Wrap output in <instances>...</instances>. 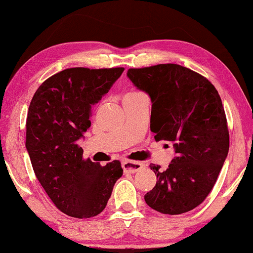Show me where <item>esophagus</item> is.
I'll list each match as a JSON object with an SVG mask.
<instances>
[{
    "mask_svg": "<svg viewBox=\"0 0 253 253\" xmlns=\"http://www.w3.org/2000/svg\"><path fill=\"white\" fill-rule=\"evenodd\" d=\"M143 167V164L140 161H132V160H125L123 161V169L125 172H135Z\"/></svg>",
    "mask_w": 253,
    "mask_h": 253,
    "instance_id": "1",
    "label": "esophagus"
}]
</instances>
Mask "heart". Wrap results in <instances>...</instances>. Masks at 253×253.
I'll return each mask as SVG.
<instances>
[{"instance_id": "heart-1", "label": "heart", "mask_w": 253, "mask_h": 253, "mask_svg": "<svg viewBox=\"0 0 253 253\" xmlns=\"http://www.w3.org/2000/svg\"><path fill=\"white\" fill-rule=\"evenodd\" d=\"M142 94V92H139V91H130L128 93L125 94L124 99H130V98H134V97H137V95Z\"/></svg>"}]
</instances>
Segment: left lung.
<instances>
[{
    "label": "left lung",
    "mask_w": 253,
    "mask_h": 253,
    "mask_svg": "<svg viewBox=\"0 0 253 253\" xmlns=\"http://www.w3.org/2000/svg\"><path fill=\"white\" fill-rule=\"evenodd\" d=\"M127 76L150 95L155 141L171 142L176 153L166 170L150 165L158 182L145 195L146 203L167 215L190 211L212 190L229 152L218 92L206 77L178 64L129 69Z\"/></svg>",
    "instance_id": "8db88e82"
}]
</instances>
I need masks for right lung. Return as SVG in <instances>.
<instances>
[{"label": "right lung", "mask_w": 253, "mask_h": 253, "mask_svg": "<svg viewBox=\"0 0 253 253\" xmlns=\"http://www.w3.org/2000/svg\"><path fill=\"white\" fill-rule=\"evenodd\" d=\"M124 70H63L42 83L31 99L25 147L35 175L57 209L71 217L99 215L123 176L120 161L100 166L84 159L78 141L91 126L92 106Z\"/></svg>", "instance_id": "right-lung-1"}]
</instances>
